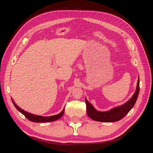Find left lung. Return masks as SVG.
<instances>
[{
    "mask_svg": "<svg viewBox=\"0 0 153 153\" xmlns=\"http://www.w3.org/2000/svg\"><path fill=\"white\" fill-rule=\"evenodd\" d=\"M139 91V78H138L136 91L130 100L122 106H118V107L114 108L109 111H107V112H104L97 111L93 107V106L85 99L86 110L88 116L92 119L94 120V121L100 122L111 123L118 121L123 119L126 114H128L130 110L133 107L137 100Z\"/></svg>",
    "mask_w": 153,
    "mask_h": 153,
    "instance_id": "left-lung-1",
    "label": "left lung"
}]
</instances>
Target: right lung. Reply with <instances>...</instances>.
<instances>
[{
    "instance_id": "1",
    "label": "right lung",
    "mask_w": 153,
    "mask_h": 153,
    "mask_svg": "<svg viewBox=\"0 0 153 153\" xmlns=\"http://www.w3.org/2000/svg\"><path fill=\"white\" fill-rule=\"evenodd\" d=\"M13 103L15 105V108L20 112L22 114H24L25 115V117L28 119L29 121H32V122H35V123H45V122H50V121H54L55 120H57L59 118H61L62 115L64 114V108L63 109V110L62 112L55 115H53V116H50V117H43V116H41V115H34L30 114L27 112H25V110H22V108H20L19 106H17L15 103L14 102L13 100H12Z\"/></svg>"
}]
</instances>
